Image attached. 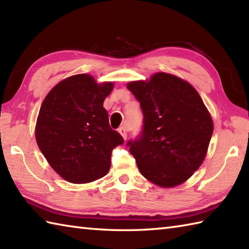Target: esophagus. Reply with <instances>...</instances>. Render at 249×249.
<instances>
[{"label": "esophagus", "mask_w": 249, "mask_h": 249, "mask_svg": "<svg viewBox=\"0 0 249 249\" xmlns=\"http://www.w3.org/2000/svg\"><path fill=\"white\" fill-rule=\"evenodd\" d=\"M119 133L122 135V137L124 139L127 138V128H126V126H121L119 128Z\"/></svg>", "instance_id": "1"}]
</instances>
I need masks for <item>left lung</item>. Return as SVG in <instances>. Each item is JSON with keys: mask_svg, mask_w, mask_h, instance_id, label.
I'll return each instance as SVG.
<instances>
[{"mask_svg": "<svg viewBox=\"0 0 249 249\" xmlns=\"http://www.w3.org/2000/svg\"><path fill=\"white\" fill-rule=\"evenodd\" d=\"M127 89L143 114L140 135L127 142L141 175L163 188L181 184L202 165L213 130L201 96L188 82L164 72L130 82Z\"/></svg>", "mask_w": 249, "mask_h": 249, "instance_id": "left-lung-1", "label": "left lung"}]
</instances>
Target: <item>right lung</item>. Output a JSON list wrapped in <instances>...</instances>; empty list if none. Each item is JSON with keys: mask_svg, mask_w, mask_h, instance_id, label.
<instances>
[{"mask_svg": "<svg viewBox=\"0 0 249 249\" xmlns=\"http://www.w3.org/2000/svg\"><path fill=\"white\" fill-rule=\"evenodd\" d=\"M112 83L97 84L89 74L61 81L38 112L36 138L52 168L72 183H87L109 172L112 150L124 139L110 127L104 101Z\"/></svg>", "mask_w": 249, "mask_h": 249, "instance_id": "add662e5", "label": "right lung"}]
</instances>
